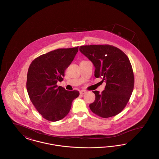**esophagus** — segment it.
Instances as JSON below:
<instances>
[{"label":"esophagus","instance_id":"1","mask_svg":"<svg viewBox=\"0 0 159 159\" xmlns=\"http://www.w3.org/2000/svg\"><path fill=\"white\" fill-rule=\"evenodd\" d=\"M85 93H86V91L82 90V91H80V95H83V94H84Z\"/></svg>","mask_w":159,"mask_h":159}]
</instances>
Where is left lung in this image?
I'll use <instances>...</instances> for the list:
<instances>
[{"label":"left lung","mask_w":159,"mask_h":159,"mask_svg":"<svg viewBox=\"0 0 159 159\" xmlns=\"http://www.w3.org/2000/svg\"><path fill=\"white\" fill-rule=\"evenodd\" d=\"M80 51L93 64L95 77L106 83L104 91L95 95L89 104L93 113L101 117L114 116L125 108L134 86V76L128 56L120 49L109 45L81 46Z\"/></svg>","instance_id":"1"}]
</instances>
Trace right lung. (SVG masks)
<instances>
[{"label":"right lung","instance_id":"obj_1","mask_svg":"<svg viewBox=\"0 0 159 159\" xmlns=\"http://www.w3.org/2000/svg\"><path fill=\"white\" fill-rule=\"evenodd\" d=\"M79 46L61 48L43 54L31 62L28 70L26 87L32 104L48 121L62 119L68 114L71 103L79 96L77 91L58 87L66 68L78 52Z\"/></svg>","mask_w":159,"mask_h":159}]
</instances>
